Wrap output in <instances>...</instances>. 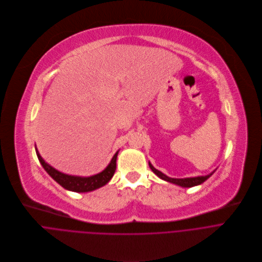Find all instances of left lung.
Returning <instances> with one entry per match:
<instances>
[{"label": "left lung", "instance_id": "1", "mask_svg": "<svg viewBox=\"0 0 262 262\" xmlns=\"http://www.w3.org/2000/svg\"><path fill=\"white\" fill-rule=\"evenodd\" d=\"M149 166L150 168L152 169V171L155 173V175L166 181V182H169V183H172V184H176L178 186H181L183 188H188V187H193V186H198V185H201L202 183H204L206 180H208L213 173L215 172L216 169H214L212 172H210L209 175H206V176H199V177H190V178H183V179H177V178H170V177H167L166 175H164L163 172H161L160 170L156 169L152 164L151 162L149 161Z\"/></svg>", "mask_w": 262, "mask_h": 262}]
</instances>
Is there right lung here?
<instances>
[{
  "label": "right lung",
  "mask_w": 262,
  "mask_h": 262,
  "mask_svg": "<svg viewBox=\"0 0 262 262\" xmlns=\"http://www.w3.org/2000/svg\"><path fill=\"white\" fill-rule=\"evenodd\" d=\"M36 153L39 158L40 163L44 167V169L47 171L48 175L55 181L57 182L60 186H62L64 189L74 191V192H90L94 191L98 188L103 187L106 185L114 176V172L116 170V159L119 150L114 154L112 157L110 163L106 166L104 170L101 172L97 173V175L91 176V177H80V176H72L68 175V173H63L57 169H55L53 166L48 164L40 155L36 145Z\"/></svg>",
  "instance_id": "1"
}]
</instances>
